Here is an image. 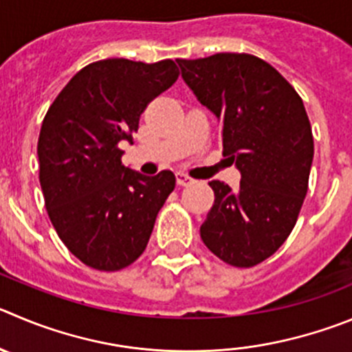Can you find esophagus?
Masks as SVG:
<instances>
[{"instance_id": "obj_1", "label": "esophagus", "mask_w": 352, "mask_h": 352, "mask_svg": "<svg viewBox=\"0 0 352 352\" xmlns=\"http://www.w3.org/2000/svg\"><path fill=\"white\" fill-rule=\"evenodd\" d=\"M175 177H177V184H179V186H189V184L195 182V179H191V177L186 175V173H182V172L177 173Z\"/></svg>"}]
</instances>
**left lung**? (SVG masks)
<instances>
[{
    "instance_id": "obj_1",
    "label": "left lung",
    "mask_w": 352,
    "mask_h": 352,
    "mask_svg": "<svg viewBox=\"0 0 352 352\" xmlns=\"http://www.w3.org/2000/svg\"><path fill=\"white\" fill-rule=\"evenodd\" d=\"M177 62L187 87L221 120L224 156L241 172L236 191L208 182L215 201L199 234L226 264L254 267L290 236L307 195L314 142L304 102L255 55Z\"/></svg>"
}]
</instances>
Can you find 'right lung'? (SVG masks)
<instances>
[{"label": "right lung", "mask_w": 352, "mask_h": 352, "mask_svg": "<svg viewBox=\"0 0 352 352\" xmlns=\"http://www.w3.org/2000/svg\"><path fill=\"white\" fill-rule=\"evenodd\" d=\"M177 78L170 58L94 62L72 76L43 120L38 157L45 206L58 238L88 267L120 271L146 250L175 175L126 168L120 142L133 140L147 104Z\"/></svg>", "instance_id": "add662e5"}]
</instances>
